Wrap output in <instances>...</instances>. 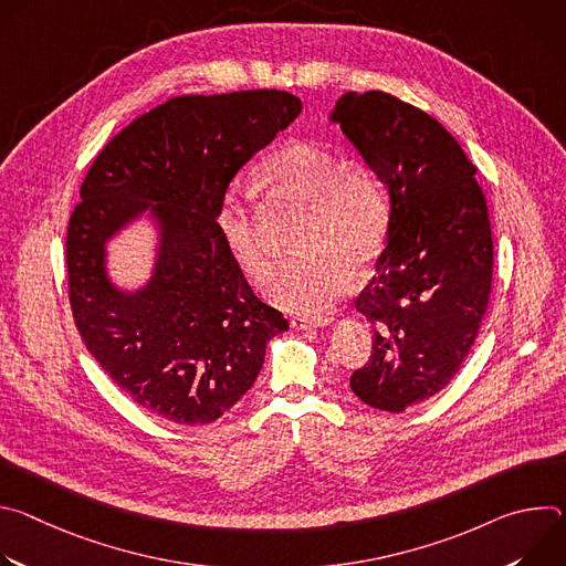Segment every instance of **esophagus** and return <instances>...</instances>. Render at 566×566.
<instances>
[{"mask_svg": "<svg viewBox=\"0 0 566 566\" xmlns=\"http://www.w3.org/2000/svg\"><path fill=\"white\" fill-rule=\"evenodd\" d=\"M334 322L332 315H319V317H304V315H295L291 317V327L297 332H306V329H319V327H329Z\"/></svg>", "mask_w": 566, "mask_h": 566, "instance_id": "esophagus-1", "label": "esophagus"}]
</instances>
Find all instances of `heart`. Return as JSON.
Here are the masks:
<instances>
[{"mask_svg": "<svg viewBox=\"0 0 566 566\" xmlns=\"http://www.w3.org/2000/svg\"><path fill=\"white\" fill-rule=\"evenodd\" d=\"M258 186L306 203L293 258L273 273L269 297L300 315L329 311L352 280V266L365 269L380 253L389 228L385 188L363 166H345L338 151L293 140L271 151L255 172ZM214 226L234 264L262 282L271 271V251L262 241L249 199L228 190Z\"/></svg>", "mask_w": 566, "mask_h": 566, "instance_id": "b5f03b06", "label": "heart"}]
</instances>
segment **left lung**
<instances>
[{"label":"left lung","instance_id":"8db88e82","mask_svg":"<svg viewBox=\"0 0 566 566\" xmlns=\"http://www.w3.org/2000/svg\"><path fill=\"white\" fill-rule=\"evenodd\" d=\"M387 188V244L356 300L374 327L352 391L374 410L419 406L459 371L486 313L493 234L476 168L430 114L391 94L349 92L332 116Z\"/></svg>","mask_w":566,"mask_h":566}]
</instances>
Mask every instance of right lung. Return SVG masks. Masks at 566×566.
Wrapping results in <instances>:
<instances>
[{"instance_id": "add662e5", "label": "right lung", "mask_w": 566, "mask_h": 566, "mask_svg": "<svg viewBox=\"0 0 566 566\" xmlns=\"http://www.w3.org/2000/svg\"><path fill=\"white\" fill-rule=\"evenodd\" d=\"M300 112L277 90L172 98L116 134L80 188L66 232L75 327L132 400L172 423L228 412L289 329L226 251L214 214L234 175ZM136 220L157 232L155 260L125 290L106 247Z\"/></svg>"}]
</instances>
